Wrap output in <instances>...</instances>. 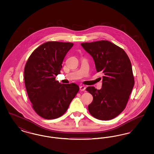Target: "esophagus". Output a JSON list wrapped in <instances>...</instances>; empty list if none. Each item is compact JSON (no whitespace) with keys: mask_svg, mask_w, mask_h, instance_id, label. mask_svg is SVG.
<instances>
[{"mask_svg":"<svg viewBox=\"0 0 154 154\" xmlns=\"http://www.w3.org/2000/svg\"><path fill=\"white\" fill-rule=\"evenodd\" d=\"M86 89V87L85 86H83V85H81L80 87V90L81 91H84Z\"/></svg>","mask_w":154,"mask_h":154,"instance_id":"obj_1","label":"esophagus"}]
</instances>
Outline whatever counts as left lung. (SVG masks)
<instances>
[{"label": "left lung", "mask_w": 154, "mask_h": 154, "mask_svg": "<svg viewBox=\"0 0 154 154\" xmlns=\"http://www.w3.org/2000/svg\"><path fill=\"white\" fill-rule=\"evenodd\" d=\"M94 59L97 72H102V88L88 87L93 96L88 108L94 117L107 121L124 110L134 85L132 65L123 49L107 40L81 44Z\"/></svg>", "instance_id": "8db88e82"}]
</instances>
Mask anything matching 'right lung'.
I'll list each match as a JSON object with an SVG mask.
<instances>
[{
    "label": "right lung",
    "mask_w": 154,
    "mask_h": 154,
    "mask_svg": "<svg viewBox=\"0 0 154 154\" xmlns=\"http://www.w3.org/2000/svg\"><path fill=\"white\" fill-rule=\"evenodd\" d=\"M73 45L72 43L46 42L32 53L25 66V84L32 107L45 119H55L65 114L79 91L76 84L55 80Z\"/></svg>",
    "instance_id": "add662e5"
}]
</instances>
